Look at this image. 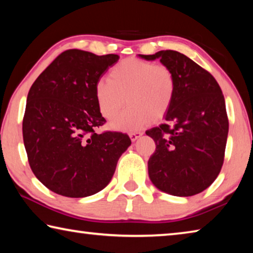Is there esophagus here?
Masks as SVG:
<instances>
[{
  "label": "esophagus",
  "instance_id": "1",
  "mask_svg": "<svg viewBox=\"0 0 253 253\" xmlns=\"http://www.w3.org/2000/svg\"><path fill=\"white\" fill-rule=\"evenodd\" d=\"M143 135V132H140V131H134V132H130L129 134V137H130V140L131 142H135V140H137L139 138L140 136Z\"/></svg>",
  "mask_w": 253,
  "mask_h": 253
}]
</instances>
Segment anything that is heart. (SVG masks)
Returning a JSON list of instances; mask_svg holds the SVG:
<instances>
[{"mask_svg": "<svg viewBox=\"0 0 253 253\" xmlns=\"http://www.w3.org/2000/svg\"><path fill=\"white\" fill-rule=\"evenodd\" d=\"M176 93V77L169 66L137 58L116 63L108 79L95 84V98L102 117L111 121L126 105L130 107L110 124L115 130L132 131L165 116Z\"/></svg>", "mask_w": 253, "mask_h": 253, "instance_id": "1", "label": "heart"}]
</instances>
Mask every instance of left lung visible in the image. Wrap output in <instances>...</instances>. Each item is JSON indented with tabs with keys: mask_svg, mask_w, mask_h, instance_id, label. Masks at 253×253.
<instances>
[{
	"mask_svg": "<svg viewBox=\"0 0 253 253\" xmlns=\"http://www.w3.org/2000/svg\"><path fill=\"white\" fill-rule=\"evenodd\" d=\"M160 59L176 77V93L164 123L146 131L156 144L148 160V175L158 190L192 196L215 181L224 160L229 121L222 90L213 76L173 50L138 54Z\"/></svg>",
	"mask_w": 253,
	"mask_h": 253,
	"instance_id": "obj_1",
	"label": "left lung"
}]
</instances>
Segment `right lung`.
<instances>
[{
    "label": "right lung",
    "mask_w": 253,
    "mask_h": 253,
    "mask_svg": "<svg viewBox=\"0 0 253 253\" xmlns=\"http://www.w3.org/2000/svg\"><path fill=\"white\" fill-rule=\"evenodd\" d=\"M118 60L117 54L67 50L30 88L24 147L33 174L54 193L67 198L98 193L130 146L123 132L95 131L106 122L98 110L95 84Z\"/></svg>",
    "instance_id": "add662e5"
}]
</instances>
